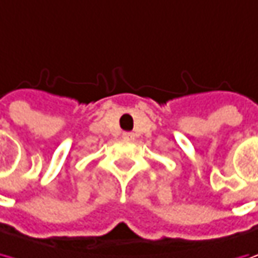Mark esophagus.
I'll use <instances>...</instances> for the list:
<instances>
[{
  "label": "esophagus",
  "instance_id": "1",
  "mask_svg": "<svg viewBox=\"0 0 258 258\" xmlns=\"http://www.w3.org/2000/svg\"><path fill=\"white\" fill-rule=\"evenodd\" d=\"M124 137H125V139H133V134H131V133H124Z\"/></svg>",
  "mask_w": 258,
  "mask_h": 258
}]
</instances>
